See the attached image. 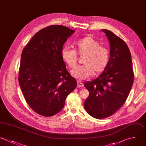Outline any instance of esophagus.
I'll return each instance as SVG.
<instances>
[{"label": "esophagus", "instance_id": "esophagus-1", "mask_svg": "<svg viewBox=\"0 0 146 146\" xmlns=\"http://www.w3.org/2000/svg\"><path fill=\"white\" fill-rule=\"evenodd\" d=\"M77 83H78V86L79 87H83L84 86L83 83H82L80 81H77Z\"/></svg>", "mask_w": 146, "mask_h": 146}]
</instances>
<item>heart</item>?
Listing matches in <instances>:
<instances>
[{
	"label": "heart",
	"mask_w": 146,
	"mask_h": 146,
	"mask_svg": "<svg viewBox=\"0 0 146 146\" xmlns=\"http://www.w3.org/2000/svg\"><path fill=\"white\" fill-rule=\"evenodd\" d=\"M74 50L68 46L62 50V58L64 62L70 68L76 66L77 54L84 55L83 59V65L79 66L71 71V75L79 79H86L94 74L103 72L107 67L110 58L108 50L101 46L100 43L91 36L84 37L74 44Z\"/></svg>",
	"instance_id": "b5f03b06"
}]
</instances>
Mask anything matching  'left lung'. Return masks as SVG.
I'll list each match as a JSON object with an SVG mask.
<instances>
[{"label": "left lung", "instance_id": "left-lung-1", "mask_svg": "<svg viewBox=\"0 0 146 146\" xmlns=\"http://www.w3.org/2000/svg\"><path fill=\"white\" fill-rule=\"evenodd\" d=\"M110 43L108 64L102 74L85 82L89 96L84 107L91 116L103 119L110 116L125 103L133 82L131 55L127 44L107 30H102Z\"/></svg>", "mask_w": 146, "mask_h": 146}]
</instances>
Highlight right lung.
Returning a JSON list of instances; mask_svg holds the SVG:
<instances>
[{
	"label": "right lung",
	"instance_id": "obj_1",
	"mask_svg": "<svg viewBox=\"0 0 146 146\" xmlns=\"http://www.w3.org/2000/svg\"><path fill=\"white\" fill-rule=\"evenodd\" d=\"M74 33L63 26H48L38 31L22 51L19 85L27 103L38 114L51 116L58 113L76 87L61 54Z\"/></svg>",
	"mask_w": 146,
	"mask_h": 146
}]
</instances>
